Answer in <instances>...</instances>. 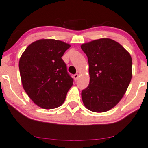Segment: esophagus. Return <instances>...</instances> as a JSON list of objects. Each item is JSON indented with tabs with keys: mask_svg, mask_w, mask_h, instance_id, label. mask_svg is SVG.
<instances>
[{
	"mask_svg": "<svg viewBox=\"0 0 148 148\" xmlns=\"http://www.w3.org/2000/svg\"><path fill=\"white\" fill-rule=\"evenodd\" d=\"M78 77H79V75H78V74H74V76H73V78H74V79L75 80H76L78 78Z\"/></svg>",
	"mask_w": 148,
	"mask_h": 148,
	"instance_id": "1",
	"label": "esophagus"
}]
</instances>
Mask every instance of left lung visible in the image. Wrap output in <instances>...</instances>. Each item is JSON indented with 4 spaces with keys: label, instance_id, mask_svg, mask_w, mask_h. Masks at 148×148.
<instances>
[{
    "label": "left lung",
    "instance_id": "obj_1",
    "mask_svg": "<svg viewBox=\"0 0 148 148\" xmlns=\"http://www.w3.org/2000/svg\"><path fill=\"white\" fill-rule=\"evenodd\" d=\"M89 63L90 80L82 91L84 105L89 111L111 110L124 96L131 80L132 58L120 44L101 38L81 45Z\"/></svg>",
    "mask_w": 148,
    "mask_h": 148
}]
</instances>
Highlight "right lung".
Listing matches in <instances>:
<instances>
[{
    "mask_svg": "<svg viewBox=\"0 0 148 148\" xmlns=\"http://www.w3.org/2000/svg\"><path fill=\"white\" fill-rule=\"evenodd\" d=\"M70 44L53 39H42L28 46L19 61L20 78L31 100L44 109L59 107L73 85L61 59Z\"/></svg>",
    "mask_w": 148,
    "mask_h": 148,
    "instance_id": "add662e5",
    "label": "right lung"
}]
</instances>
